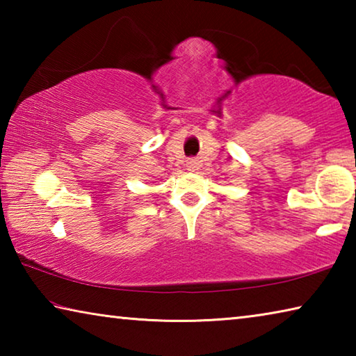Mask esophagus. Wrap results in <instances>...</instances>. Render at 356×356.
<instances>
[{
  "label": "esophagus",
  "instance_id": "1",
  "mask_svg": "<svg viewBox=\"0 0 356 356\" xmlns=\"http://www.w3.org/2000/svg\"><path fill=\"white\" fill-rule=\"evenodd\" d=\"M197 168H200V161L196 159H188L186 160V170L188 171H196Z\"/></svg>",
  "mask_w": 356,
  "mask_h": 356
}]
</instances>
